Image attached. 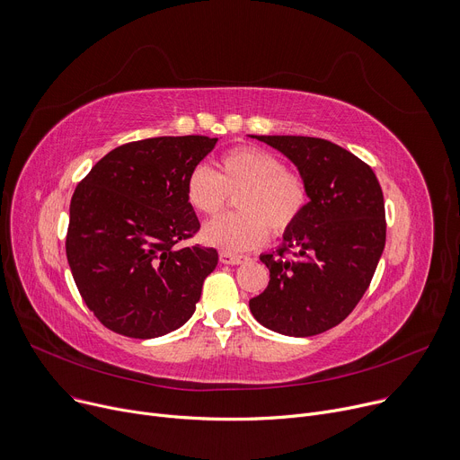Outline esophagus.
Here are the masks:
<instances>
[{
  "mask_svg": "<svg viewBox=\"0 0 460 460\" xmlns=\"http://www.w3.org/2000/svg\"><path fill=\"white\" fill-rule=\"evenodd\" d=\"M219 261H222L224 265H241L244 261H248L246 255H234V253H229V252H222L219 253Z\"/></svg>",
  "mask_w": 460,
  "mask_h": 460,
  "instance_id": "esophagus-1",
  "label": "esophagus"
}]
</instances>
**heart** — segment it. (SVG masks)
<instances>
[{
	"label": "heart",
	"mask_w": 460,
	"mask_h": 460,
	"mask_svg": "<svg viewBox=\"0 0 460 460\" xmlns=\"http://www.w3.org/2000/svg\"><path fill=\"white\" fill-rule=\"evenodd\" d=\"M229 193L241 212L217 216L203 227V238L224 252H246L261 244L269 229L284 234L308 205L305 176L284 167L276 154L259 146H238L219 155L216 172L197 165L186 178L190 207L205 216L222 210Z\"/></svg>",
	"instance_id": "heart-1"
}]
</instances>
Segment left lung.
Wrapping results in <instances>:
<instances>
[{"instance_id":"obj_1","label":"left lung","mask_w":460,"mask_h":460,"mask_svg":"<svg viewBox=\"0 0 460 460\" xmlns=\"http://www.w3.org/2000/svg\"><path fill=\"white\" fill-rule=\"evenodd\" d=\"M305 176L308 205L267 265V289L250 298L259 323L288 336L325 332L353 312L385 248L384 193L370 165L325 138L255 135ZM289 254V258L285 255Z\"/></svg>"}]
</instances>
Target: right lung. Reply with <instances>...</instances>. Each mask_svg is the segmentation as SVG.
<instances>
[{"mask_svg": "<svg viewBox=\"0 0 460 460\" xmlns=\"http://www.w3.org/2000/svg\"><path fill=\"white\" fill-rule=\"evenodd\" d=\"M216 143L203 135L128 143L78 182L66 253L78 293L107 329L145 341L193 315L217 252L178 248L201 229L186 178Z\"/></svg>", "mask_w": 460, "mask_h": 460, "instance_id": "1", "label": "right lung"}]
</instances>
